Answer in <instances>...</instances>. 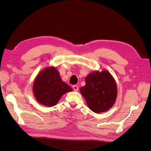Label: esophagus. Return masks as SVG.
I'll list each match as a JSON object with an SVG mask.
<instances>
[{
    "label": "esophagus",
    "mask_w": 151,
    "mask_h": 151,
    "mask_svg": "<svg viewBox=\"0 0 151 151\" xmlns=\"http://www.w3.org/2000/svg\"><path fill=\"white\" fill-rule=\"evenodd\" d=\"M73 88L74 90L76 91H77L78 90V86H76V85L73 86Z\"/></svg>",
    "instance_id": "esophagus-1"
}]
</instances>
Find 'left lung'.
Returning <instances> with one entry per match:
<instances>
[{
  "instance_id": "obj_1",
  "label": "left lung",
  "mask_w": 151,
  "mask_h": 151,
  "mask_svg": "<svg viewBox=\"0 0 151 151\" xmlns=\"http://www.w3.org/2000/svg\"><path fill=\"white\" fill-rule=\"evenodd\" d=\"M86 85L80 89L88 107L95 113L108 111L115 104L117 96V84L113 76L104 69L89 73Z\"/></svg>"
}]
</instances>
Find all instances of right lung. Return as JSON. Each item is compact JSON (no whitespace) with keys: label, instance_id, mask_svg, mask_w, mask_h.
<instances>
[{"label":"right lung","instance_id":"1","mask_svg":"<svg viewBox=\"0 0 151 151\" xmlns=\"http://www.w3.org/2000/svg\"><path fill=\"white\" fill-rule=\"evenodd\" d=\"M72 91V88L62 81L55 67H47L34 80L32 91L38 102L51 107L55 106L62 96Z\"/></svg>","mask_w":151,"mask_h":151}]
</instances>
